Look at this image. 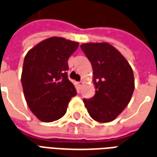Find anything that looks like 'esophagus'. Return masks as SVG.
<instances>
[{
    "instance_id": "1",
    "label": "esophagus",
    "mask_w": 157,
    "mask_h": 157,
    "mask_svg": "<svg viewBox=\"0 0 157 157\" xmlns=\"http://www.w3.org/2000/svg\"><path fill=\"white\" fill-rule=\"evenodd\" d=\"M82 84H83V81H81L78 82V86H82Z\"/></svg>"
}]
</instances>
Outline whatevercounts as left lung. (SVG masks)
<instances>
[{"instance_id":"obj_1","label":"left lung","mask_w":157,"mask_h":157,"mask_svg":"<svg viewBox=\"0 0 157 157\" xmlns=\"http://www.w3.org/2000/svg\"><path fill=\"white\" fill-rule=\"evenodd\" d=\"M93 68L95 94L83 102L90 116L99 123L114 120L128 105L134 90V76L125 57L108 43L81 45Z\"/></svg>"}]
</instances>
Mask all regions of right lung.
<instances>
[{
	"instance_id": "add662e5",
	"label": "right lung",
	"mask_w": 157,
	"mask_h": 157,
	"mask_svg": "<svg viewBox=\"0 0 157 157\" xmlns=\"http://www.w3.org/2000/svg\"><path fill=\"white\" fill-rule=\"evenodd\" d=\"M78 46L77 42L52 37L27 52L21 83L29 108L40 121L49 123L62 118L76 94L66 71L68 58Z\"/></svg>"
}]
</instances>
